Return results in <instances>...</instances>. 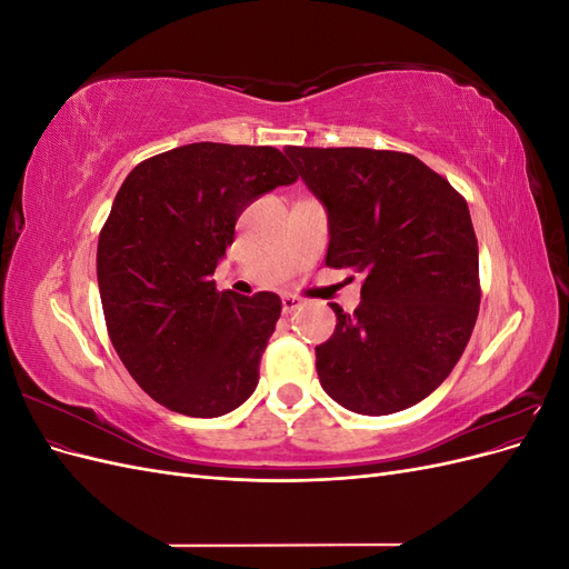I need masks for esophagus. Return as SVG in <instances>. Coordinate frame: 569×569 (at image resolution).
<instances>
[{
	"instance_id": "34e87169",
	"label": "esophagus",
	"mask_w": 569,
	"mask_h": 569,
	"mask_svg": "<svg viewBox=\"0 0 569 569\" xmlns=\"http://www.w3.org/2000/svg\"><path fill=\"white\" fill-rule=\"evenodd\" d=\"M301 303H303V301H301L299 297L287 295V297H282V311H284V313H295Z\"/></svg>"
}]
</instances>
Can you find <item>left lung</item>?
Listing matches in <instances>:
<instances>
[{
	"instance_id": "left-lung-1",
	"label": "left lung",
	"mask_w": 569,
	"mask_h": 569,
	"mask_svg": "<svg viewBox=\"0 0 569 569\" xmlns=\"http://www.w3.org/2000/svg\"><path fill=\"white\" fill-rule=\"evenodd\" d=\"M284 153L327 211L325 263L363 274L360 306L349 316L332 303L335 335L316 347L322 389L360 416L420 403L451 375L479 313L468 201L412 153Z\"/></svg>"
}]
</instances>
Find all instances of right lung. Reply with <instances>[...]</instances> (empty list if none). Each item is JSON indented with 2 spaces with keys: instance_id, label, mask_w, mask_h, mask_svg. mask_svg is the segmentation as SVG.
Here are the masks:
<instances>
[{
  "instance_id": "add662e5",
  "label": "right lung",
  "mask_w": 569,
  "mask_h": 569,
  "mask_svg": "<svg viewBox=\"0 0 569 569\" xmlns=\"http://www.w3.org/2000/svg\"><path fill=\"white\" fill-rule=\"evenodd\" d=\"M297 170L274 147L194 142L134 166L97 247L116 353L153 401L189 418L242 406L280 318L272 291H218L211 274L251 201Z\"/></svg>"
}]
</instances>
